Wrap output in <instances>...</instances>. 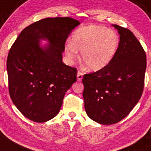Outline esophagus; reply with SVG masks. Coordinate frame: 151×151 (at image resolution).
Segmentation results:
<instances>
[{
  "instance_id": "34e87169",
  "label": "esophagus",
  "mask_w": 151,
  "mask_h": 151,
  "mask_svg": "<svg viewBox=\"0 0 151 151\" xmlns=\"http://www.w3.org/2000/svg\"><path fill=\"white\" fill-rule=\"evenodd\" d=\"M83 75V74L82 72H80V71H77V80H78V81H81V80H82Z\"/></svg>"
}]
</instances>
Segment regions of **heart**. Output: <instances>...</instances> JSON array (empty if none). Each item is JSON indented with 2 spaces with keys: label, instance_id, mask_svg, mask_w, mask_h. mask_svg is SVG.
Instances as JSON below:
<instances>
[{
  "label": "heart",
  "instance_id": "heart-1",
  "mask_svg": "<svg viewBox=\"0 0 151 151\" xmlns=\"http://www.w3.org/2000/svg\"><path fill=\"white\" fill-rule=\"evenodd\" d=\"M119 36L115 30L101 25L90 24L74 32L71 42L65 45L69 58L74 60L81 51V58L86 67L98 71L113 60L119 45Z\"/></svg>",
  "mask_w": 151,
  "mask_h": 151
}]
</instances>
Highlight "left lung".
Masks as SVG:
<instances>
[{"label":"left lung","instance_id":"8db88e82","mask_svg":"<svg viewBox=\"0 0 151 151\" xmlns=\"http://www.w3.org/2000/svg\"><path fill=\"white\" fill-rule=\"evenodd\" d=\"M120 42L113 60L96 72L84 74V106L88 116L104 125L116 124L139 102L145 85V50L129 29L113 24Z\"/></svg>","mask_w":151,"mask_h":151}]
</instances>
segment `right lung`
<instances>
[{
  "label": "right lung",
  "instance_id": "add662e5",
  "mask_svg": "<svg viewBox=\"0 0 151 151\" xmlns=\"http://www.w3.org/2000/svg\"><path fill=\"white\" fill-rule=\"evenodd\" d=\"M79 24L69 17L44 18L24 28L11 47L6 60L9 95L29 120L41 123L54 118L65 92L77 81V68L63 63V52ZM40 39L50 45L41 48Z\"/></svg>",
  "mask_w": 151,
  "mask_h": 151
}]
</instances>
